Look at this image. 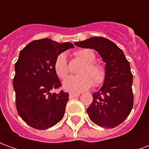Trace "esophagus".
<instances>
[{
	"instance_id": "obj_1",
	"label": "esophagus",
	"mask_w": 149,
	"mask_h": 149,
	"mask_svg": "<svg viewBox=\"0 0 149 149\" xmlns=\"http://www.w3.org/2000/svg\"><path fill=\"white\" fill-rule=\"evenodd\" d=\"M80 96V93H69V97H77Z\"/></svg>"
}]
</instances>
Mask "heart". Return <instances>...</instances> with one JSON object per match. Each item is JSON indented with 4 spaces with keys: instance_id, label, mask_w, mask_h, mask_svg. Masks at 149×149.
Returning a JSON list of instances; mask_svg holds the SVG:
<instances>
[{
    "instance_id": "heart-1",
    "label": "heart",
    "mask_w": 149,
    "mask_h": 149,
    "mask_svg": "<svg viewBox=\"0 0 149 149\" xmlns=\"http://www.w3.org/2000/svg\"><path fill=\"white\" fill-rule=\"evenodd\" d=\"M75 56L84 65L79 72V76H70L63 82L65 90L78 93L87 90L93 85L100 86L104 83L107 77V71L104 66L94 62L96 61L95 52L89 49H80L75 52ZM56 73L60 78H65L68 73V66L66 56L61 53L57 56L54 63Z\"/></svg>"
}]
</instances>
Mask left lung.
Instances as JSON below:
<instances>
[{"label":"left lung","mask_w":149,"mask_h":149,"mask_svg":"<svg viewBox=\"0 0 149 149\" xmlns=\"http://www.w3.org/2000/svg\"><path fill=\"white\" fill-rule=\"evenodd\" d=\"M81 48L93 49L105 62L106 80L87 109L92 121L105 128H115L128 117L133 106L130 64L115 43L104 37H91L75 42Z\"/></svg>","instance_id":"left-lung-1"}]
</instances>
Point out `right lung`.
<instances>
[{"label": "right lung", "instance_id": "obj_1", "mask_svg": "<svg viewBox=\"0 0 149 149\" xmlns=\"http://www.w3.org/2000/svg\"><path fill=\"white\" fill-rule=\"evenodd\" d=\"M74 45L49 38L36 40L24 47L15 64L13 88L18 114L26 124L39 130L47 129L64 116L68 93L51 90L61 86L54 63L57 56Z\"/></svg>", "mask_w": 149, "mask_h": 149}]
</instances>
